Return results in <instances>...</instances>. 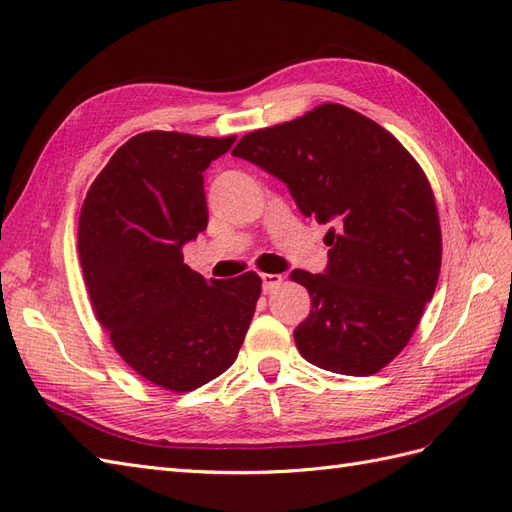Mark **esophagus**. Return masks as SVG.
I'll list each match as a JSON object with an SVG mask.
<instances>
[{
	"instance_id": "esophagus-1",
	"label": "esophagus",
	"mask_w": 512,
	"mask_h": 512,
	"mask_svg": "<svg viewBox=\"0 0 512 512\" xmlns=\"http://www.w3.org/2000/svg\"><path fill=\"white\" fill-rule=\"evenodd\" d=\"M281 275H261V288H264V292H272V290H277L279 285H281Z\"/></svg>"
}]
</instances>
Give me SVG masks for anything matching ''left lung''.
Instances as JSON below:
<instances>
[{
	"mask_svg": "<svg viewBox=\"0 0 512 512\" xmlns=\"http://www.w3.org/2000/svg\"><path fill=\"white\" fill-rule=\"evenodd\" d=\"M233 157L288 185L303 216L331 224L327 268L290 275L312 296L294 329L301 355L340 375L377 373L412 338L441 272V224L419 163L342 104L248 133Z\"/></svg>",
	"mask_w": 512,
	"mask_h": 512,
	"instance_id": "left-lung-1",
	"label": "left lung"
}]
</instances>
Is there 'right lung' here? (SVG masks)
Masks as SVG:
<instances>
[{
    "label": "right lung",
    "instance_id": "obj_1",
    "mask_svg": "<svg viewBox=\"0 0 512 512\" xmlns=\"http://www.w3.org/2000/svg\"><path fill=\"white\" fill-rule=\"evenodd\" d=\"M235 137L150 130L130 137L89 187L78 222L82 275L115 351L148 382L196 390L235 362L261 279L207 281L183 246L207 229L205 172Z\"/></svg>",
    "mask_w": 512,
    "mask_h": 512
}]
</instances>
